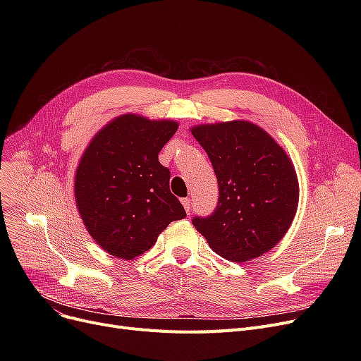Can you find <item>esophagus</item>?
<instances>
[{
  "label": "esophagus",
  "instance_id": "34e87169",
  "mask_svg": "<svg viewBox=\"0 0 361 361\" xmlns=\"http://www.w3.org/2000/svg\"><path fill=\"white\" fill-rule=\"evenodd\" d=\"M181 203L184 206L187 215H190V211H192V204H190L192 202H190V199H181Z\"/></svg>",
  "mask_w": 361,
  "mask_h": 361
}]
</instances>
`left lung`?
Instances as JSON below:
<instances>
[{
    "instance_id": "1",
    "label": "left lung",
    "mask_w": 361,
    "mask_h": 361,
    "mask_svg": "<svg viewBox=\"0 0 361 361\" xmlns=\"http://www.w3.org/2000/svg\"><path fill=\"white\" fill-rule=\"evenodd\" d=\"M219 187L215 212L193 225L226 260L249 262L287 234L298 206L293 161L260 126L245 120L193 126Z\"/></svg>"
}]
</instances>
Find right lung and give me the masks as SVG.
Masks as SVG:
<instances>
[{"label": "right lung", "instance_id": "obj_1", "mask_svg": "<svg viewBox=\"0 0 361 361\" xmlns=\"http://www.w3.org/2000/svg\"><path fill=\"white\" fill-rule=\"evenodd\" d=\"M174 120L123 114L93 136L74 176V199L89 235L108 255L131 260L173 222L185 218L158 155Z\"/></svg>", "mask_w": 361, "mask_h": 361}]
</instances>
